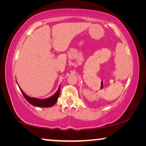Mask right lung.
Listing matches in <instances>:
<instances>
[{"label":"right lung","mask_w":146,"mask_h":146,"mask_svg":"<svg viewBox=\"0 0 146 146\" xmlns=\"http://www.w3.org/2000/svg\"><path fill=\"white\" fill-rule=\"evenodd\" d=\"M20 90H21V93H23L24 98H25L26 100L28 101L29 104H31V105L37 106V107L48 108V107H51V106H53L56 102H57L58 98L59 97V95H60V86L59 87L58 91L54 94L52 97H49L48 98H46V99H38V98H35L29 97L28 96H27L26 94L23 92V90H22L21 88H20Z\"/></svg>","instance_id":"add662e5"}]
</instances>
